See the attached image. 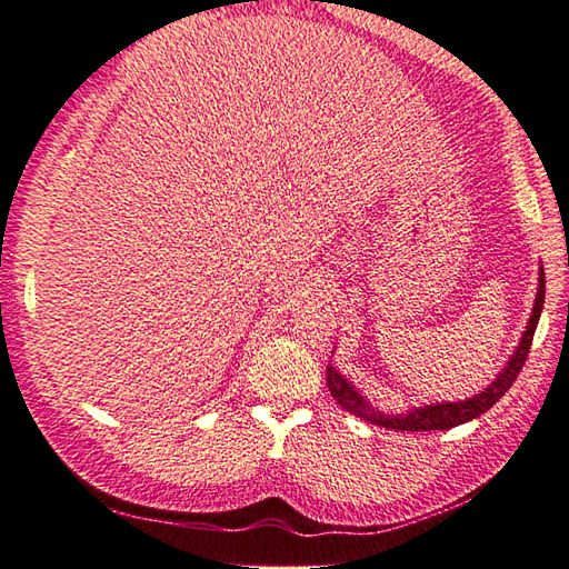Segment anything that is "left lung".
I'll return each mask as SVG.
<instances>
[{
    "instance_id": "8db88e82",
    "label": "left lung",
    "mask_w": 569,
    "mask_h": 569,
    "mask_svg": "<svg viewBox=\"0 0 569 569\" xmlns=\"http://www.w3.org/2000/svg\"><path fill=\"white\" fill-rule=\"evenodd\" d=\"M543 302H546V271L540 267L538 271V293L531 317H528V325L521 335V341L517 351L509 356L507 366L501 368V373L492 380V386H487L480 395H472L468 400H458V402H431V405H421L407 409L402 415H390L382 412L376 405L368 402L366 395L353 386L351 380L339 373V368L329 363L327 366V388L332 392V398L349 409L351 415L361 417L366 421H373L378 427L386 429H398V431H433V429H453L458 425H466V421L485 415L495 402H499L501 395H505L511 382L517 380L519 371L523 368L528 359V349H531L533 332L540 320V312H543ZM335 353V351H332Z\"/></svg>"
}]
</instances>
